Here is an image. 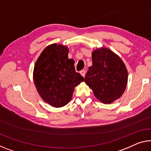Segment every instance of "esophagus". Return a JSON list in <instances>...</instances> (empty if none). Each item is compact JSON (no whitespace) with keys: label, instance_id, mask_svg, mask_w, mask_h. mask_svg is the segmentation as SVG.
Returning a JSON list of instances; mask_svg holds the SVG:
<instances>
[{"label":"esophagus","instance_id":"obj_1","mask_svg":"<svg viewBox=\"0 0 151 151\" xmlns=\"http://www.w3.org/2000/svg\"><path fill=\"white\" fill-rule=\"evenodd\" d=\"M80 73H81V75L83 76V77H85V74H86V71H85V70H83L80 71Z\"/></svg>","mask_w":151,"mask_h":151}]
</instances>
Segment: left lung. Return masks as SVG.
I'll return each instance as SVG.
<instances>
[{
	"instance_id": "obj_1",
	"label": "left lung",
	"mask_w": 151,
	"mask_h": 151,
	"mask_svg": "<svg viewBox=\"0 0 151 151\" xmlns=\"http://www.w3.org/2000/svg\"><path fill=\"white\" fill-rule=\"evenodd\" d=\"M128 73L122 60L107 48L92 53V66L89 67L85 82L94 96L104 104H111L122 96L127 86Z\"/></svg>"
}]
</instances>
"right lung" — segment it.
Listing matches in <instances>:
<instances>
[{
    "label": "right lung",
    "mask_w": 151,
    "mask_h": 151,
    "mask_svg": "<svg viewBox=\"0 0 151 151\" xmlns=\"http://www.w3.org/2000/svg\"><path fill=\"white\" fill-rule=\"evenodd\" d=\"M68 47L52 44L38 58L33 72L34 83L40 97L53 107L66 105L75 87L84 81L75 71V62L68 59Z\"/></svg>",
    "instance_id": "obj_1"
}]
</instances>
